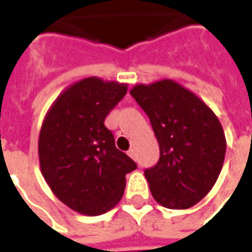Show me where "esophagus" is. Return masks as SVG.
<instances>
[{
	"instance_id": "esophagus-1",
	"label": "esophagus",
	"mask_w": 252,
	"mask_h": 252,
	"mask_svg": "<svg viewBox=\"0 0 252 252\" xmlns=\"http://www.w3.org/2000/svg\"><path fill=\"white\" fill-rule=\"evenodd\" d=\"M128 155H129L132 159H136V151H135L133 148H131V150L128 151Z\"/></svg>"
}]
</instances>
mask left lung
Instances as JSON below:
<instances>
[{
    "mask_svg": "<svg viewBox=\"0 0 252 252\" xmlns=\"http://www.w3.org/2000/svg\"><path fill=\"white\" fill-rule=\"evenodd\" d=\"M131 95L151 121L158 163L144 170L151 194L169 209H188L205 197L221 171L227 142L208 105L173 79L139 83Z\"/></svg>",
    "mask_w": 252,
    "mask_h": 252,
    "instance_id": "1",
    "label": "left lung"
}]
</instances>
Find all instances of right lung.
<instances>
[{
    "label": "right lung",
    "instance_id": "1",
    "mask_svg": "<svg viewBox=\"0 0 252 252\" xmlns=\"http://www.w3.org/2000/svg\"><path fill=\"white\" fill-rule=\"evenodd\" d=\"M128 85L89 77L59 94L39 135V160L52 193L72 211L98 216L119 204L126 175L136 169L116 148L105 117L124 98Z\"/></svg>",
    "mask_w": 252,
    "mask_h": 252
}]
</instances>
